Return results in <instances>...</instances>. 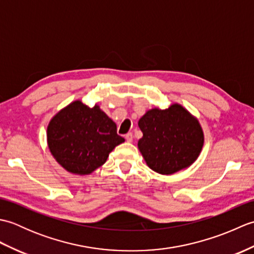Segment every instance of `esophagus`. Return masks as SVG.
Returning <instances> with one entry per match:
<instances>
[{
    "instance_id": "obj_1",
    "label": "esophagus",
    "mask_w": 254,
    "mask_h": 254,
    "mask_svg": "<svg viewBox=\"0 0 254 254\" xmlns=\"http://www.w3.org/2000/svg\"><path fill=\"white\" fill-rule=\"evenodd\" d=\"M126 139H127V142H128V143L133 142V134L132 133H127V135H126Z\"/></svg>"
}]
</instances>
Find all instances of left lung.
I'll return each instance as SVG.
<instances>
[{
	"instance_id": "8db88e82",
	"label": "left lung",
	"mask_w": 254,
	"mask_h": 254,
	"mask_svg": "<svg viewBox=\"0 0 254 254\" xmlns=\"http://www.w3.org/2000/svg\"><path fill=\"white\" fill-rule=\"evenodd\" d=\"M137 147L150 169L172 175L190 167L201 154L204 133L197 118L180 104L153 108L139 119Z\"/></svg>"
}]
</instances>
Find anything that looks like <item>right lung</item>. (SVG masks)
Segmentation results:
<instances>
[{"label": "right lung", "mask_w": 254, "mask_h": 254, "mask_svg": "<svg viewBox=\"0 0 254 254\" xmlns=\"http://www.w3.org/2000/svg\"><path fill=\"white\" fill-rule=\"evenodd\" d=\"M124 142L117 124L98 105L75 100L52 117L47 143L53 157L73 175H90L104 165L116 146Z\"/></svg>", "instance_id": "1"}]
</instances>
